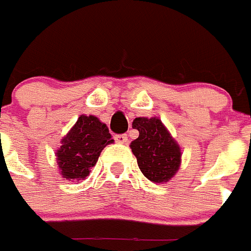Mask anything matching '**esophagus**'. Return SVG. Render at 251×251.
Returning a JSON list of instances; mask_svg holds the SVG:
<instances>
[{
	"label": "esophagus",
	"mask_w": 251,
	"mask_h": 251,
	"mask_svg": "<svg viewBox=\"0 0 251 251\" xmlns=\"http://www.w3.org/2000/svg\"><path fill=\"white\" fill-rule=\"evenodd\" d=\"M115 140L120 144H124V143L127 142V135L126 134H117V135H115Z\"/></svg>",
	"instance_id": "1"
}]
</instances>
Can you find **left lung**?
<instances>
[{"instance_id":"8db88e82","label":"left lung","mask_w":251,"mask_h":251,"mask_svg":"<svg viewBox=\"0 0 251 251\" xmlns=\"http://www.w3.org/2000/svg\"><path fill=\"white\" fill-rule=\"evenodd\" d=\"M132 127L139 131V138L131 142L130 148L143 175L157 184L174 177L180 167V147L161 120L138 117L132 122Z\"/></svg>"}]
</instances>
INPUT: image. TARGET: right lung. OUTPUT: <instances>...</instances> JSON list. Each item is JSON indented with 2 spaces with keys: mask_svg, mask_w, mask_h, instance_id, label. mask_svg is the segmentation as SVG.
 <instances>
[{
  "mask_svg": "<svg viewBox=\"0 0 251 251\" xmlns=\"http://www.w3.org/2000/svg\"><path fill=\"white\" fill-rule=\"evenodd\" d=\"M111 143L113 139L104 124L94 116H80L56 153L62 176L74 182L86 178L100 151Z\"/></svg>",
  "mask_w": 251,
  "mask_h": 251,
  "instance_id": "right-lung-1",
  "label": "right lung"
}]
</instances>
